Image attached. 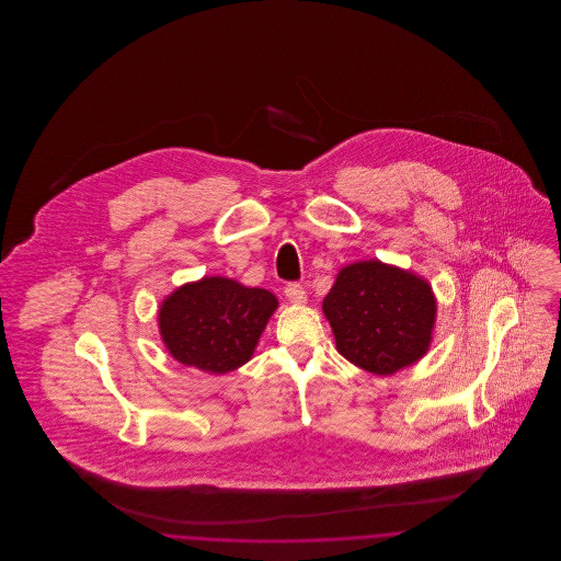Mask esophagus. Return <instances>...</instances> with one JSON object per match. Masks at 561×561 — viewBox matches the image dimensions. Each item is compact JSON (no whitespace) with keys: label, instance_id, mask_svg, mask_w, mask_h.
Returning <instances> with one entry per match:
<instances>
[{"label":"esophagus","instance_id":"1","mask_svg":"<svg viewBox=\"0 0 561 561\" xmlns=\"http://www.w3.org/2000/svg\"><path fill=\"white\" fill-rule=\"evenodd\" d=\"M284 293H286L288 300L294 302V305H302V302H307V293H305V288H302L300 284H296V282L288 284Z\"/></svg>","mask_w":561,"mask_h":561}]
</instances>
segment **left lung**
Here are the masks:
<instances>
[{"mask_svg": "<svg viewBox=\"0 0 561 561\" xmlns=\"http://www.w3.org/2000/svg\"><path fill=\"white\" fill-rule=\"evenodd\" d=\"M323 313L343 357L368 373L393 374L425 355L435 298L425 279L370 261L339 273Z\"/></svg>", "mask_w": 561, "mask_h": 561, "instance_id": "8db88e82", "label": "left lung"}]
</instances>
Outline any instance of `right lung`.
<instances>
[{"mask_svg": "<svg viewBox=\"0 0 561 561\" xmlns=\"http://www.w3.org/2000/svg\"><path fill=\"white\" fill-rule=\"evenodd\" d=\"M275 307L277 298L263 288L204 277L165 298L161 339L181 364L204 373H231L250 359Z\"/></svg>", "mask_w": 561, "mask_h": 561, "instance_id": "right-lung-1", "label": "right lung"}]
</instances>
